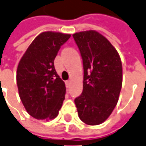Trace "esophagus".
Segmentation results:
<instances>
[{
    "label": "esophagus",
    "instance_id": "esophagus-1",
    "mask_svg": "<svg viewBox=\"0 0 146 146\" xmlns=\"http://www.w3.org/2000/svg\"><path fill=\"white\" fill-rule=\"evenodd\" d=\"M70 83H71V82H70L69 80L66 81V86H67V87H69V86H70Z\"/></svg>",
    "mask_w": 146,
    "mask_h": 146
}]
</instances>
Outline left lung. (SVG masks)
Listing matches in <instances>:
<instances>
[{
  "label": "left lung",
  "instance_id": "left-lung-1",
  "mask_svg": "<svg viewBox=\"0 0 146 146\" xmlns=\"http://www.w3.org/2000/svg\"><path fill=\"white\" fill-rule=\"evenodd\" d=\"M83 63V93L75 99L79 118L99 125L113 112L122 85V65L117 50L94 30L73 34Z\"/></svg>",
  "mask_w": 146,
  "mask_h": 146
}]
</instances>
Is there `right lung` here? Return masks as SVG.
Wrapping results in <instances>:
<instances>
[{"label":"right lung","instance_id":"1","mask_svg":"<svg viewBox=\"0 0 146 146\" xmlns=\"http://www.w3.org/2000/svg\"><path fill=\"white\" fill-rule=\"evenodd\" d=\"M70 34L44 32L29 45L17 71L19 95L27 112L38 120L57 117L66 94L54 60Z\"/></svg>","mask_w":146,"mask_h":146}]
</instances>
